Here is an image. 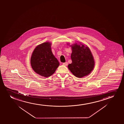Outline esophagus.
<instances>
[{
	"instance_id": "obj_1",
	"label": "esophagus",
	"mask_w": 124,
	"mask_h": 124,
	"mask_svg": "<svg viewBox=\"0 0 124 124\" xmlns=\"http://www.w3.org/2000/svg\"><path fill=\"white\" fill-rule=\"evenodd\" d=\"M63 65H64V66H66L68 65V63L67 62H65V63H63Z\"/></svg>"
}]
</instances>
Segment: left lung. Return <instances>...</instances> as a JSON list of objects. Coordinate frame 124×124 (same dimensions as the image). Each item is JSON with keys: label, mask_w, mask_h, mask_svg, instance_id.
I'll list each match as a JSON object with an SVG mask.
<instances>
[{"label": "left lung", "mask_w": 124, "mask_h": 124, "mask_svg": "<svg viewBox=\"0 0 124 124\" xmlns=\"http://www.w3.org/2000/svg\"><path fill=\"white\" fill-rule=\"evenodd\" d=\"M72 63L68 67L75 76L81 78L89 75L93 70L95 62L91 51L88 46L76 43L71 45Z\"/></svg>", "instance_id": "obj_1"}]
</instances>
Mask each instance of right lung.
I'll return each instance as SVG.
<instances>
[{
    "label": "right lung",
    "mask_w": 124,
    "mask_h": 124,
    "mask_svg": "<svg viewBox=\"0 0 124 124\" xmlns=\"http://www.w3.org/2000/svg\"><path fill=\"white\" fill-rule=\"evenodd\" d=\"M51 43L46 42L37 46L31 57L33 70L41 76L49 77L54 73L60 63L53 54Z\"/></svg>",
    "instance_id": "right-lung-1"
}]
</instances>
